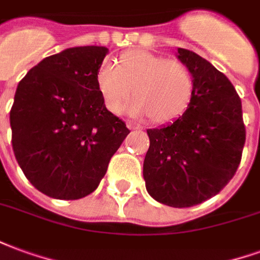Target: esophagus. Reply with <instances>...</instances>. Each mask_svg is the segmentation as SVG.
<instances>
[{
    "instance_id": "1",
    "label": "esophagus",
    "mask_w": 260,
    "mask_h": 260,
    "mask_svg": "<svg viewBox=\"0 0 260 260\" xmlns=\"http://www.w3.org/2000/svg\"><path fill=\"white\" fill-rule=\"evenodd\" d=\"M126 126H128V128H129L131 131L142 129V125L136 124V122H134V121H128V122H126Z\"/></svg>"
}]
</instances>
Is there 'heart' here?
<instances>
[{
  "label": "heart",
  "instance_id": "1",
  "mask_svg": "<svg viewBox=\"0 0 260 260\" xmlns=\"http://www.w3.org/2000/svg\"><path fill=\"white\" fill-rule=\"evenodd\" d=\"M96 86L110 113H118L134 90L136 99L126 111L169 124L181 117L193 93L191 69L177 59H167L145 50L122 54L119 65L104 59L96 71Z\"/></svg>",
  "mask_w": 260,
  "mask_h": 260
}]
</instances>
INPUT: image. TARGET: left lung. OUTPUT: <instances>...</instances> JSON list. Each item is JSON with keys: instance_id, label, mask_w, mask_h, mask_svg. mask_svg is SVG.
<instances>
[{"instance_id": "1", "label": "left lung", "mask_w": 260, "mask_h": 260, "mask_svg": "<svg viewBox=\"0 0 260 260\" xmlns=\"http://www.w3.org/2000/svg\"><path fill=\"white\" fill-rule=\"evenodd\" d=\"M177 58L193 76L191 103L175 121L147 129L143 178L154 201L189 207L217 195L234 177L245 126L241 99L225 75L185 48Z\"/></svg>"}]
</instances>
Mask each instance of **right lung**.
<instances>
[{"label": "right lung", "mask_w": 260, "mask_h": 260, "mask_svg": "<svg viewBox=\"0 0 260 260\" xmlns=\"http://www.w3.org/2000/svg\"><path fill=\"white\" fill-rule=\"evenodd\" d=\"M107 47H71L20 80L9 113L12 147L30 184L74 201L96 189L129 129L108 111L96 86Z\"/></svg>", "instance_id": "1"}]
</instances>
